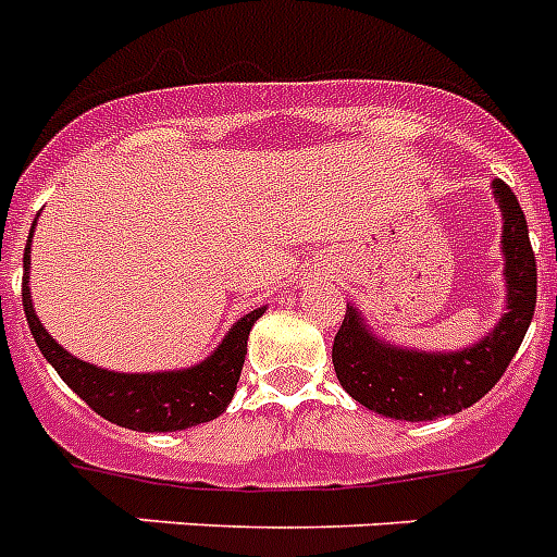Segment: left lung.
<instances>
[{"instance_id":"1","label":"left lung","mask_w":557,"mask_h":557,"mask_svg":"<svg viewBox=\"0 0 557 557\" xmlns=\"http://www.w3.org/2000/svg\"><path fill=\"white\" fill-rule=\"evenodd\" d=\"M502 216H505V275L507 312L496 330L476 346L450 355L394 349L377 344L358 312L346 307L344 324L332 344V363L341 386L369 411L392 420L422 422L459 414L479 403L496 386L516 358L518 346L530 330L535 296H539V268L530 245L524 211L505 180L493 183Z\"/></svg>"}]
</instances>
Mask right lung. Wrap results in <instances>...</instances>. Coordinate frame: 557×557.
<instances>
[{"mask_svg": "<svg viewBox=\"0 0 557 557\" xmlns=\"http://www.w3.org/2000/svg\"><path fill=\"white\" fill-rule=\"evenodd\" d=\"M27 268H30V239L25 247V275H22V304L41 355L61 374L66 386L103 420L115 422L132 431H183L220 417L231 403L239 383L242 363L247 355V335L264 312V307L247 312L225 335L222 346L206 363L185 369V372L160 374H117L89 366L61 349L45 332L36 318L27 289Z\"/></svg>", "mask_w": 557, "mask_h": 557, "instance_id": "obj_1", "label": "right lung"}]
</instances>
